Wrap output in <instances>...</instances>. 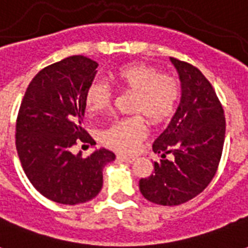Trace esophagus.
Listing matches in <instances>:
<instances>
[{
    "label": "esophagus",
    "mask_w": 248,
    "mask_h": 248,
    "mask_svg": "<svg viewBox=\"0 0 248 248\" xmlns=\"http://www.w3.org/2000/svg\"><path fill=\"white\" fill-rule=\"evenodd\" d=\"M117 158L120 159V161H124V162L127 163H132L135 161V157H130V155H117Z\"/></svg>",
    "instance_id": "1"
}]
</instances>
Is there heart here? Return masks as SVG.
Here are the masks:
<instances>
[{
  "mask_svg": "<svg viewBox=\"0 0 248 248\" xmlns=\"http://www.w3.org/2000/svg\"><path fill=\"white\" fill-rule=\"evenodd\" d=\"M113 79L124 91L134 93L130 110L141 113L153 124H161L175 114L181 97V83L172 75L161 73L155 65L130 63L113 72ZM112 103V91L101 81H93L85 95L90 116H100ZM147 135L143 116L127 117L113 122L100 134L101 141L114 151L132 152Z\"/></svg>",
  "mask_w": 248,
  "mask_h": 248,
  "instance_id": "1",
  "label": "heart"
}]
</instances>
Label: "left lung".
<instances>
[{"instance_id":"8db88e82","label":"left lung","mask_w":248,"mask_h":248,"mask_svg":"<svg viewBox=\"0 0 248 248\" xmlns=\"http://www.w3.org/2000/svg\"><path fill=\"white\" fill-rule=\"evenodd\" d=\"M181 82V99L167 128L153 143L161 157L140 192L162 206L185 203L203 192L219 167L225 139L223 105L212 85L192 64L171 58ZM172 154L170 161L165 158Z\"/></svg>"}]
</instances>
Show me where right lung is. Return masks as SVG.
Here are the masks:
<instances>
[{
  "instance_id": "add662e5",
  "label": "right lung",
  "mask_w": 248,
  "mask_h": 248,
  "mask_svg": "<svg viewBox=\"0 0 248 248\" xmlns=\"http://www.w3.org/2000/svg\"><path fill=\"white\" fill-rule=\"evenodd\" d=\"M96 68V62L82 55L44 68L29 83L17 113L15 144L23 170L42 196L58 203L95 198L104 166L116 158L104 148L86 158L71 152L78 141L93 143L82 124L86 90Z\"/></svg>"
}]
</instances>
